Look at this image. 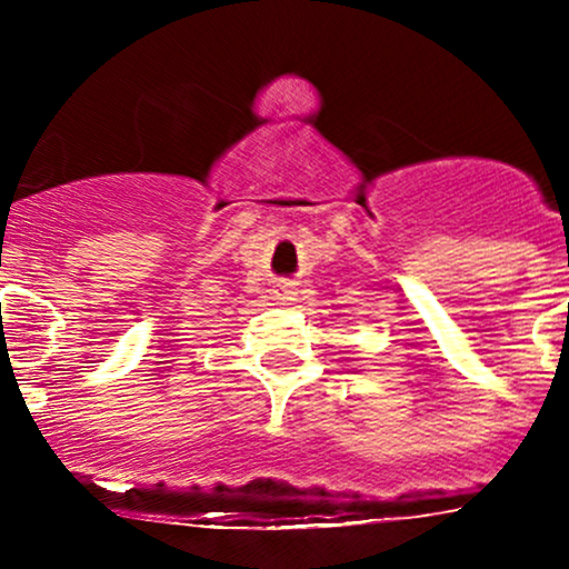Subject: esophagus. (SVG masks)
Wrapping results in <instances>:
<instances>
[{"instance_id":"esophagus-1","label":"esophagus","mask_w":569,"mask_h":569,"mask_svg":"<svg viewBox=\"0 0 569 569\" xmlns=\"http://www.w3.org/2000/svg\"><path fill=\"white\" fill-rule=\"evenodd\" d=\"M278 299H283V302H291L293 297H297V289H293V283H278Z\"/></svg>"}]
</instances>
